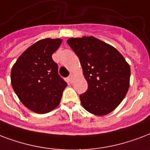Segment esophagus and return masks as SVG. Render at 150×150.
<instances>
[{
	"label": "esophagus",
	"instance_id": "esophagus-1",
	"mask_svg": "<svg viewBox=\"0 0 150 150\" xmlns=\"http://www.w3.org/2000/svg\"><path fill=\"white\" fill-rule=\"evenodd\" d=\"M74 74H70L69 76V77H68V80H69V81L70 82V83H72L73 82V81H74Z\"/></svg>",
	"mask_w": 150,
	"mask_h": 150
}]
</instances>
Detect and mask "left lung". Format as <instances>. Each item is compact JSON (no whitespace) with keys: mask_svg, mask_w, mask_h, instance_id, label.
<instances>
[{"mask_svg":"<svg viewBox=\"0 0 150 150\" xmlns=\"http://www.w3.org/2000/svg\"><path fill=\"white\" fill-rule=\"evenodd\" d=\"M67 43L79 58L88 82V90L80 96L82 106L96 116L113 111L128 91L129 64L114 47L92 36L69 38Z\"/></svg>","mask_w":150,"mask_h":150,"instance_id":"1","label":"left lung"}]
</instances>
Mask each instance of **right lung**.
<instances>
[{"label": "right lung", "instance_id": "1", "mask_svg": "<svg viewBox=\"0 0 150 150\" xmlns=\"http://www.w3.org/2000/svg\"><path fill=\"white\" fill-rule=\"evenodd\" d=\"M62 39L45 38L29 47L16 60L11 83L21 103L37 113H47L58 106L67 83L58 74L52 54Z\"/></svg>", "mask_w": 150, "mask_h": 150}]
</instances>
